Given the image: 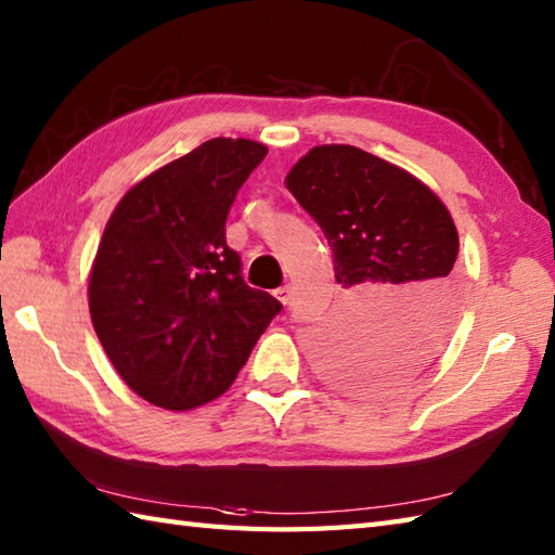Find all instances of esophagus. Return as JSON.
Returning a JSON list of instances; mask_svg holds the SVG:
<instances>
[{"label":"esophagus","instance_id":"34e87169","mask_svg":"<svg viewBox=\"0 0 555 555\" xmlns=\"http://www.w3.org/2000/svg\"><path fill=\"white\" fill-rule=\"evenodd\" d=\"M291 296H293V293H291V286H284V288H279V291H276V298H279L281 302H284V305H288V302H291Z\"/></svg>","mask_w":555,"mask_h":555}]
</instances>
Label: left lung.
I'll use <instances>...</instances> for the list:
<instances>
[{
	"instance_id": "obj_1",
	"label": "left lung",
	"mask_w": 555,
	"mask_h": 555,
	"mask_svg": "<svg viewBox=\"0 0 555 555\" xmlns=\"http://www.w3.org/2000/svg\"><path fill=\"white\" fill-rule=\"evenodd\" d=\"M286 185L324 231L336 281L352 291L320 344L322 372L360 393L415 379L451 336L460 298L446 205L412 173L352 145L312 147Z\"/></svg>"
}]
</instances>
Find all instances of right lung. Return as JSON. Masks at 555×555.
<instances>
[{
  "label": "right lung",
  "instance_id": "add662e5",
  "mask_svg": "<svg viewBox=\"0 0 555 555\" xmlns=\"http://www.w3.org/2000/svg\"><path fill=\"white\" fill-rule=\"evenodd\" d=\"M267 147L215 138L128 191L90 271V317L121 379L147 403L219 398L281 312L243 281L227 217Z\"/></svg>",
  "mask_w": 555,
  "mask_h": 555
}]
</instances>
